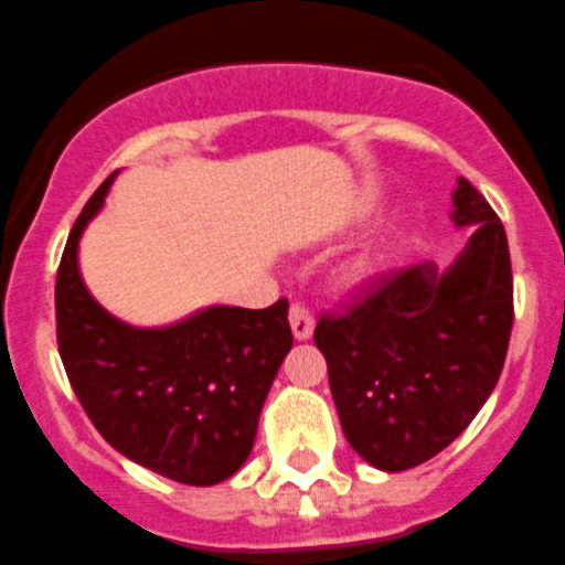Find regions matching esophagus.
<instances>
[{"instance_id":"esophagus-1","label":"esophagus","mask_w":565,"mask_h":565,"mask_svg":"<svg viewBox=\"0 0 565 565\" xmlns=\"http://www.w3.org/2000/svg\"><path fill=\"white\" fill-rule=\"evenodd\" d=\"M289 326H292L295 340H309L315 331V315L307 307L292 303V309H289Z\"/></svg>"}]
</instances>
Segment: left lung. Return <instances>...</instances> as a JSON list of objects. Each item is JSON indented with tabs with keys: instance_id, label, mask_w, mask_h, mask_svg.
Masks as SVG:
<instances>
[{
	"instance_id": "left-lung-1",
	"label": "left lung",
	"mask_w": 565,
	"mask_h": 565,
	"mask_svg": "<svg viewBox=\"0 0 565 565\" xmlns=\"http://www.w3.org/2000/svg\"><path fill=\"white\" fill-rule=\"evenodd\" d=\"M451 200L457 228H471L451 267L424 262L379 278L315 329L342 431L379 471L440 455L488 402L508 356L513 270L504 225L466 178Z\"/></svg>"
}]
</instances>
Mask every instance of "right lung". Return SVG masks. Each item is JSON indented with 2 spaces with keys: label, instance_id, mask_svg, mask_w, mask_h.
I'll return each instance as SVG.
<instances>
[{
  "label": "right lung",
  "instance_id": "add662e5",
  "mask_svg": "<svg viewBox=\"0 0 565 565\" xmlns=\"http://www.w3.org/2000/svg\"><path fill=\"white\" fill-rule=\"evenodd\" d=\"M114 175L68 234L55 281L57 351L99 435L119 455L183 484H217L245 466L284 356L289 303L209 307L161 329H136L86 289L77 247Z\"/></svg>",
  "mask_w": 565,
  "mask_h": 565
}]
</instances>
